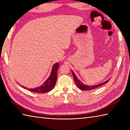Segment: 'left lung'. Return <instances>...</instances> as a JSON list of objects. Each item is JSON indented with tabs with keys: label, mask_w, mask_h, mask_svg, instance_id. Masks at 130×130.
<instances>
[{
	"label": "left lung",
	"mask_w": 130,
	"mask_h": 130,
	"mask_svg": "<svg viewBox=\"0 0 130 130\" xmlns=\"http://www.w3.org/2000/svg\"><path fill=\"white\" fill-rule=\"evenodd\" d=\"M72 74H73V76L74 78V81H75L76 85L78 86V87L79 88V89L83 90H92L94 89H95V88H97L100 86H101V85H103L106 83H107L110 80V79H108L106 82L102 83H101V84H99L95 85H93V86H89V85H85L81 81H80L77 78V77L76 76L75 74H74L73 70H72Z\"/></svg>",
	"instance_id": "8db88e82"
}]
</instances>
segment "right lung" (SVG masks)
Wrapping results in <instances>:
<instances>
[{
	"mask_svg": "<svg viewBox=\"0 0 130 130\" xmlns=\"http://www.w3.org/2000/svg\"><path fill=\"white\" fill-rule=\"evenodd\" d=\"M59 68V63L58 62L55 63L53 67H52L50 76H49V78L47 79V80L41 87L35 88V89H28V90L32 92L37 93H45L46 92H48L49 91L52 90L54 88L57 80V71Z\"/></svg>",
	"mask_w": 130,
	"mask_h": 130,
	"instance_id": "obj_1",
	"label": "right lung"
}]
</instances>
